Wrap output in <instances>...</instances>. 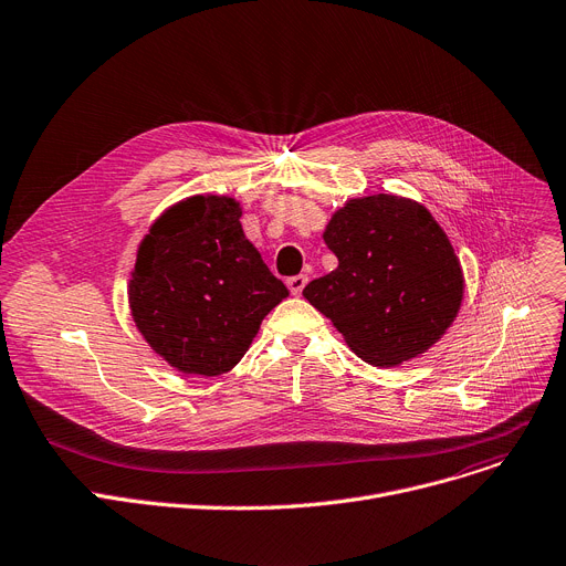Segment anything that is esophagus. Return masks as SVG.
<instances>
[{
	"label": "esophagus",
	"mask_w": 566,
	"mask_h": 566,
	"mask_svg": "<svg viewBox=\"0 0 566 566\" xmlns=\"http://www.w3.org/2000/svg\"><path fill=\"white\" fill-rule=\"evenodd\" d=\"M305 284H307V277H305V275H295V277H289V280H286V286H289V291H291L293 295L303 293Z\"/></svg>",
	"instance_id": "1"
}]
</instances>
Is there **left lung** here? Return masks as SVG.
<instances>
[{
    "mask_svg": "<svg viewBox=\"0 0 566 566\" xmlns=\"http://www.w3.org/2000/svg\"><path fill=\"white\" fill-rule=\"evenodd\" d=\"M338 266L303 295L373 366H398L453 325L464 273L441 224L417 200L378 193L336 209L323 232Z\"/></svg>",
    "mask_w": 566,
    "mask_h": 566,
    "instance_id": "obj_1",
    "label": "left lung"
}]
</instances>
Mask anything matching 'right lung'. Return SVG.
Wrapping results in <instances>:
<instances>
[{
    "instance_id": "1",
    "label": "right lung",
    "mask_w": 566,
    "mask_h": 566,
    "mask_svg": "<svg viewBox=\"0 0 566 566\" xmlns=\"http://www.w3.org/2000/svg\"><path fill=\"white\" fill-rule=\"evenodd\" d=\"M241 213L234 198L191 196L168 207L138 245L127 289L132 318L179 373L232 370L289 295L245 239Z\"/></svg>"
}]
</instances>
